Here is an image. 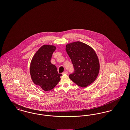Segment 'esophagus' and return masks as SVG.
<instances>
[{
  "instance_id": "obj_1",
  "label": "esophagus",
  "mask_w": 130,
  "mask_h": 130,
  "mask_svg": "<svg viewBox=\"0 0 130 130\" xmlns=\"http://www.w3.org/2000/svg\"><path fill=\"white\" fill-rule=\"evenodd\" d=\"M62 74H68V72H67V71H65V72H64L62 73Z\"/></svg>"
}]
</instances>
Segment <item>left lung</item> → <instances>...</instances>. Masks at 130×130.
<instances>
[{"mask_svg":"<svg viewBox=\"0 0 130 130\" xmlns=\"http://www.w3.org/2000/svg\"><path fill=\"white\" fill-rule=\"evenodd\" d=\"M74 72L70 78L78 86L86 87L92 83L99 73V60L95 51L86 44L74 42L66 46Z\"/></svg>","mask_w":130,"mask_h":130,"instance_id":"8db88e82","label":"left lung"}]
</instances>
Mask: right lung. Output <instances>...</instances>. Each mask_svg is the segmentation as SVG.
Here are the masks:
<instances>
[{
    "label": "right lung",
    "instance_id": "1",
    "mask_svg": "<svg viewBox=\"0 0 130 130\" xmlns=\"http://www.w3.org/2000/svg\"><path fill=\"white\" fill-rule=\"evenodd\" d=\"M56 47L44 45L33 56L30 65V74L34 83L42 90L49 91L56 87L60 80L62 74H58L51 59Z\"/></svg>",
    "mask_w": 130,
    "mask_h": 130
}]
</instances>
